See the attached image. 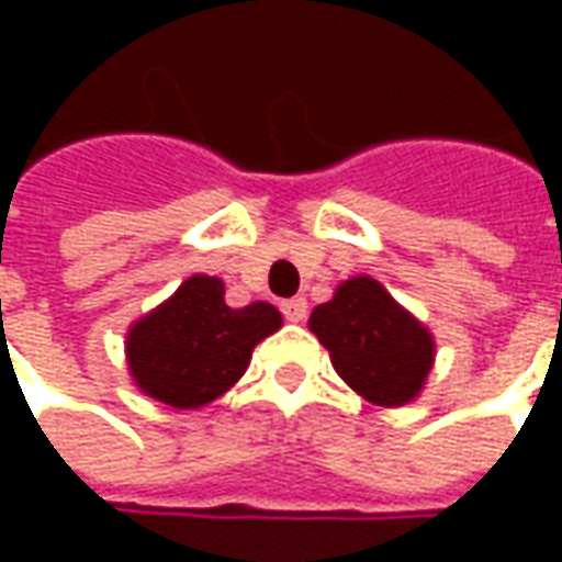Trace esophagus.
I'll use <instances>...</instances> for the list:
<instances>
[{
  "mask_svg": "<svg viewBox=\"0 0 562 562\" xmlns=\"http://www.w3.org/2000/svg\"><path fill=\"white\" fill-rule=\"evenodd\" d=\"M282 316L289 322H304L306 318V301L304 297H292V301H282Z\"/></svg>",
  "mask_w": 562,
  "mask_h": 562,
  "instance_id": "1",
  "label": "esophagus"
}]
</instances>
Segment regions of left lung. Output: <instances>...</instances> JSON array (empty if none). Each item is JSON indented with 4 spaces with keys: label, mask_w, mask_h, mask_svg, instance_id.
Instances as JSON below:
<instances>
[{
    "label": "left lung",
    "mask_w": 562,
    "mask_h": 562,
    "mask_svg": "<svg viewBox=\"0 0 562 562\" xmlns=\"http://www.w3.org/2000/svg\"><path fill=\"white\" fill-rule=\"evenodd\" d=\"M340 379L376 406L418 397L434 367V337L373 277H352L310 316Z\"/></svg>",
    "instance_id": "obj_1"
}]
</instances>
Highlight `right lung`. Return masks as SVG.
<instances>
[{
	"mask_svg": "<svg viewBox=\"0 0 562 562\" xmlns=\"http://www.w3.org/2000/svg\"><path fill=\"white\" fill-rule=\"evenodd\" d=\"M280 325L277 306L232 310L222 280L195 273L128 328V373L153 401L198 409L244 376L252 349Z\"/></svg>",
	"mask_w": 562,
	"mask_h": 562,
	"instance_id": "right-lung-1",
	"label": "right lung"
}]
</instances>
